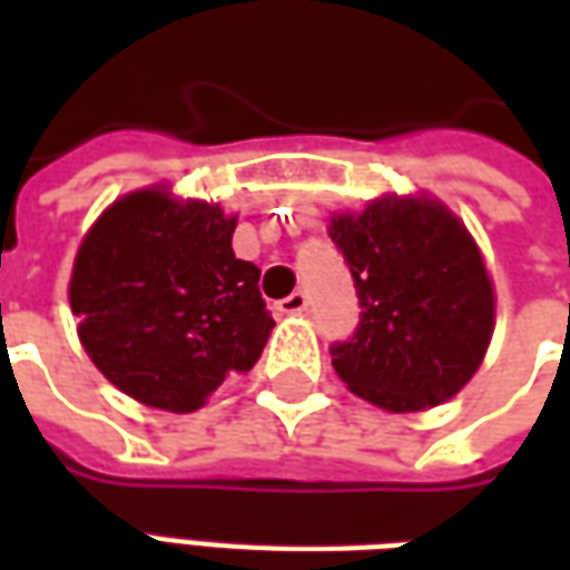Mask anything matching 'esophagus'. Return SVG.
Returning <instances> with one entry per match:
<instances>
[{"mask_svg": "<svg viewBox=\"0 0 570 570\" xmlns=\"http://www.w3.org/2000/svg\"><path fill=\"white\" fill-rule=\"evenodd\" d=\"M277 311H281V314H302V311H308V293H305V289L289 293V296L277 302Z\"/></svg>", "mask_w": 570, "mask_h": 570, "instance_id": "1", "label": "esophagus"}]
</instances>
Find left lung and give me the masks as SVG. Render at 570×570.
Here are the masks:
<instances>
[{"label": "left lung", "instance_id": "left-lung-1", "mask_svg": "<svg viewBox=\"0 0 570 570\" xmlns=\"http://www.w3.org/2000/svg\"><path fill=\"white\" fill-rule=\"evenodd\" d=\"M330 237L360 298L351 338L333 342V370L387 412L440 406L485 357L494 293L473 237L433 200H375L335 216Z\"/></svg>", "mask_w": 570, "mask_h": 570}]
</instances>
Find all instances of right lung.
<instances>
[{"instance_id":"right-lung-1","label":"right lung","mask_w":570,"mask_h":570,"mask_svg":"<svg viewBox=\"0 0 570 570\" xmlns=\"http://www.w3.org/2000/svg\"><path fill=\"white\" fill-rule=\"evenodd\" d=\"M235 216L134 191L81 240L69 305L94 366L146 406L195 412L253 370L272 333L259 268L235 259Z\"/></svg>"}]
</instances>
